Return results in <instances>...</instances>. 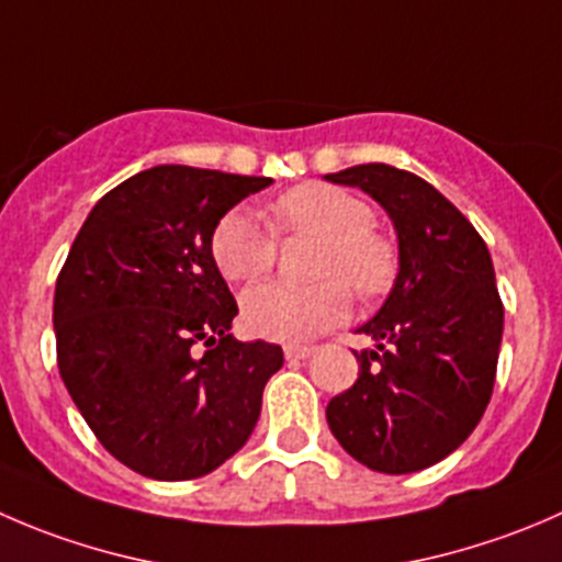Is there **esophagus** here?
<instances>
[{"mask_svg": "<svg viewBox=\"0 0 562 562\" xmlns=\"http://www.w3.org/2000/svg\"><path fill=\"white\" fill-rule=\"evenodd\" d=\"M310 353H313V348H310V346H296V342L285 346V359H288V362H299V359H307Z\"/></svg>", "mask_w": 562, "mask_h": 562, "instance_id": "esophagus-1", "label": "esophagus"}]
</instances>
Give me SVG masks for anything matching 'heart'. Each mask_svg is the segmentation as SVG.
Here are the masks:
<instances>
[{
    "mask_svg": "<svg viewBox=\"0 0 562 562\" xmlns=\"http://www.w3.org/2000/svg\"><path fill=\"white\" fill-rule=\"evenodd\" d=\"M375 211L357 194L329 183H302L271 205L277 233L318 236L307 285L263 282L244 293L241 318L252 335L299 342L331 329L348 315L351 293L375 296L392 277V247L373 231ZM211 258L225 280L249 282L269 274L277 238L252 211L231 209L211 231Z\"/></svg>",
    "mask_w": 562,
    "mask_h": 562,
    "instance_id": "1",
    "label": "heart"
}]
</instances>
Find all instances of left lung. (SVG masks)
Masks as SVG:
<instances>
[{
    "instance_id": "1",
    "label": "left lung",
    "mask_w": 562,
    "mask_h": 562,
    "mask_svg": "<svg viewBox=\"0 0 562 562\" xmlns=\"http://www.w3.org/2000/svg\"><path fill=\"white\" fill-rule=\"evenodd\" d=\"M384 205L397 231L401 271L384 307L357 331L359 379L326 406L348 456L386 475L426 470L481 423L497 375L505 307L492 255L442 192L390 165L331 172Z\"/></svg>"
}]
</instances>
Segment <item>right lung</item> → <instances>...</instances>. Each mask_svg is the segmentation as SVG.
<instances>
[{
	"label": "right lung",
	"mask_w": 562,
	"mask_h": 562,
	"mask_svg": "<svg viewBox=\"0 0 562 562\" xmlns=\"http://www.w3.org/2000/svg\"><path fill=\"white\" fill-rule=\"evenodd\" d=\"M271 178L150 167L103 194L54 291L57 364L98 442L154 481H192L244 448L274 342L233 340L216 222Z\"/></svg>",
	"instance_id": "right-lung-1"
}]
</instances>
